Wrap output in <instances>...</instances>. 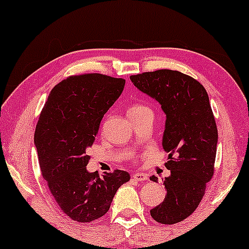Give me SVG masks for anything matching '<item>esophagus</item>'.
<instances>
[{
  "mask_svg": "<svg viewBox=\"0 0 249 249\" xmlns=\"http://www.w3.org/2000/svg\"><path fill=\"white\" fill-rule=\"evenodd\" d=\"M132 179H135V181H137V182H144V181H146V179H147V176L145 174L137 173V174L133 175Z\"/></svg>",
  "mask_w": 249,
  "mask_h": 249,
  "instance_id": "1",
  "label": "esophagus"
}]
</instances>
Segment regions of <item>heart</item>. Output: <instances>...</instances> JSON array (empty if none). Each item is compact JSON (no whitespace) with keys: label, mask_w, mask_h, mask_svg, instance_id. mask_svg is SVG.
<instances>
[{"label":"heart","mask_w":249,"mask_h":249,"mask_svg":"<svg viewBox=\"0 0 249 249\" xmlns=\"http://www.w3.org/2000/svg\"><path fill=\"white\" fill-rule=\"evenodd\" d=\"M145 108H147L146 106L144 105H139V104H136V105H132L131 107L129 108V111H127V113H136V112H139L142 110H145Z\"/></svg>","instance_id":"b5f03b06"}]
</instances>
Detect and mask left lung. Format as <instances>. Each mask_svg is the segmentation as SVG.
Returning a JSON list of instances; mask_svg holds the SVG:
<instances>
[{"mask_svg":"<svg viewBox=\"0 0 249 249\" xmlns=\"http://www.w3.org/2000/svg\"><path fill=\"white\" fill-rule=\"evenodd\" d=\"M141 92L160 104L165 113L162 145L169 154L166 195L150 210L163 225L181 222L195 212L214 174L217 127L206 89L178 71L160 70L131 75ZM150 179L157 182L152 175Z\"/></svg>","mask_w":249,"mask_h":249,"instance_id":"left-lung-1","label":"left lung"}]
</instances>
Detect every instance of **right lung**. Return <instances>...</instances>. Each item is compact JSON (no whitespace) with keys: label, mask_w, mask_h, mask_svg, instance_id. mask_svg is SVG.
Here are the masks:
<instances>
[{"label":"right lung","mask_w":249,"mask_h":249,"mask_svg":"<svg viewBox=\"0 0 249 249\" xmlns=\"http://www.w3.org/2000/svg\"><path fill=\"white\" fill-rule=\"evenodd\" d=\"M125 80L92 73L59 83L49 93L34 133L41 173L60 209L78 222L104 216L127 171L99 177L86 169L104 114L122 94Z\"/></svg>","instance_id":"1"}]
</instances>
